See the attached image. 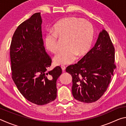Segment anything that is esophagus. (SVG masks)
<instances>
[{
	"mask_svg": "<svg viewBox=\"0 0 126 126\" xmlns=\"http://www.w3.org/2000/svg\"><path fill=\"white\" fill-rule=\"evenodd\" d=\"M61 68H62V69L63 72H64L65 71V66L62 65L61 66Z\"/></svg>",
	"mask_w": 126,
	"mask_h": 126,
	"instance_id": "1",
	"label": "esophagus"
}]
</instances>
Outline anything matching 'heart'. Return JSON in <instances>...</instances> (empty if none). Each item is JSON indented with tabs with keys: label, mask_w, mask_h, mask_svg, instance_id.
<instances>
[{
	"label": "heart",
	"mask_w": 126,
	"mask_h": 126,
	"mask_svg": "<svg viewBox=\"0 0 126 126\" xmlns=\"http://www.w3.org/2000/svg\"><path fill=\"white\" fill-rule=\"evenodd\" d=\"M52 32L44 37V46L49 52L58 50V38L66 39L67 48L57 53L53 59L55 64L58 65L70 64L77 55L80 57L86 54L91 47L94 34L92 23L76 16L62 19L54 25Z\"/></svg>",
	"instance_id": "heart-1"
}]
</instances>
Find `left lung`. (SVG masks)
Instances as JSON below:
<instances>
[{
  "instance_id": "left-lung-1",
  "label": "left lung",
  "mask_w": 126,
  "mask_h": 126,
  "mask_svg": "<svg viewBox=\"0 0 126 126\" xmlns=\"http://www.w3.org/2000/svg\"><path fill=\"white\" fill-rule=\"evenodd\" d=\"M114 48L107 32L99 33L93 48L66 72L72 77L73 97L84 103L97 101L103 95L111 82L114 64Z\"/></svg>"
}]
</instances>
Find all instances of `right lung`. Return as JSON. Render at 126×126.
<instances>
[{"label": "right lung", "instance_id": "right-lung-1", "mask_svg": "<svg viewBox=\"0 0 126 126\" xmlns=\"http://www.w3.org/2000/svg\"><path fill=\"white\" fill-rule=\"evenodd\" d=\"M42 19L37 13L17 28L10 47L12 78L28 101L44 105L57 97L59 66L47 71L52 59L46 53L42 33Z\"/></svg>", "mask_w": 126, "mask_h": 126}]
</instances>
